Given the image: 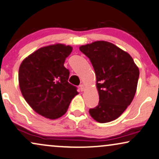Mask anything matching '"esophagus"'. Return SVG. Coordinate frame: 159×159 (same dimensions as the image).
<instances>
[{"label":"esophagus","instance_id":"obj_1","mask_svg":"<svg viewBox=\"0 0 159 159\" xmlns=\"http://www.w3.org/2000/svg\"><path fill=\"white\" fill-rule=\"evenodd\" d=\"M80 90H81V92H84L85 90V86H84V84H81L80 85Z\"/></svg>","mask_w":159,"mask_h":159}]
</instances>
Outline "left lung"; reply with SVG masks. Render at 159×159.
<instances>
[{
  "mask_svg": "<svg viewBox=\"0 0 159 159\" xmlns=\"http://www.w3.org/2000/svg\"><path fill=\"white\" fill-rule=\"evenodd\" d=\"M89 58L96 75L99 101L89 114L96 121L116 120L134 99L139 75L138 67L129 54L113 43L97 41L81 46Z\"/></svg>",
  "mask_w": 159,
  "mask_h": 159,
  "instance_id": "left-lung-1",
  "label": "left lung"
}]
</instances>
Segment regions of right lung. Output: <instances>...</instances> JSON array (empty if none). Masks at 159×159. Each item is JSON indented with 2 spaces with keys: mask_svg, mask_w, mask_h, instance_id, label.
I'll return each instance as SVG.
<instances>
[{
  "mask_svg": "<svg viewBox=\"0 0 159 159\" xmlns=\"http://www.w3.org/2000/svg\"><path fill=\"white\" fill-rule=\"evenodd\" d=\"M73 47L62 43L43 46L27 56L19 69V85L23 97L34 111L57 119L66 113L78 94L68 83L69 70L64 66Z\"/></svg>",
  "mask_w": 159,
  "mask_h": 159,
  "instance_id": "1",
  "label": "right lung"
}]
</instances>
